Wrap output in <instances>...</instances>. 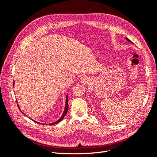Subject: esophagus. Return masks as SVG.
<instances>
[{"label":"esophagus","mask_w":157,"mask_h":157,"mask_svg":"<svg viewBox=\"0 0 157 157\" xmlns=\"http://www.w3.org/2000/svg\"><path fill=\"white\" fill-rule=\"evenodd\" d=\"M79 81H80L83 84H86V83H88L89 82V78L86 76H82L80 79H79Z\"/></svg>","instance_id":"obj_1"}]
</instances>
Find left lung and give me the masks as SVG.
<instances>
[{
  "instance_id": "8db88e82",
  "label": "left lung",
  "mask_w": 157,
  "mask_h": 157,
  "mask_svg": "<svg viewBox=\"0 0 157 157\" xmlns=\"http://www.w3.org/2000/svg\"><path fill=\"white\" fill-rule=\"evenodd\" d=\"M125 39H126V40H128V41L129 42H130V43H132V44H133V42H132V41H130V40H129V39H128V38H125Z\"/></svg>"
}]
</instances>
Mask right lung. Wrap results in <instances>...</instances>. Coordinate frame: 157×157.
I'll use <instances>...</instances> for the list:
<instances>
[{
	"label": "right lung",
	"mask_w": 157,
	"mask_h": 157,
	"mask_svg": "<svg viewBox=\"0 0 157 157\" xmlns=\"http://www.w3.org/2000/svg\"><path fill=\"white\" fill-rule=\"evenodd\" d=\"M14 83L15 82H13V87H14ZM18 103V102H17ZM17 106H18V107L19 108V105H18V104H17ZM20 111H21V110H20ZM67 111H68V95H66V101H65V109H64V111H63V115H61V117H60L57 121H56L55 122H53V123H49V124H48V125H53V124H56V123H59V122H60L61 121H62L63 120V119L64 118V117L65 116V115L67 114ZM22 112V111H21ZM23 113V112H22ZM23 114H24L25 116H27L26 115L25 113H23ZM32 121H34V122H36V123H40V124H43V123H40V122H38V121H35V120H33L32 119H31Z\"/></svg>",
	"instance_id": "1"
}]
</instances>
